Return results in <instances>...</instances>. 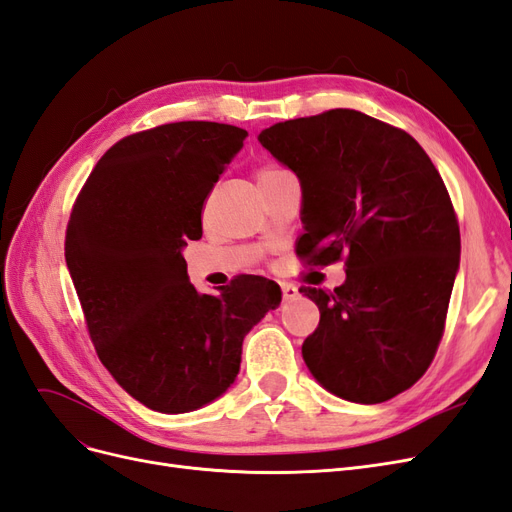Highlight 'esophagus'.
Instances as JSON below:
<instances>
[{
  "mask_svg": "<svg viewBox=\"0 0 512 512\" xmlns=\"http://www.w3.org/2000/svg\"><path fill=\"white\" fill-rule=\"evenodd\" d=\"M282 294H284V299L288 301V299H294V297H297V294H299V290L297 288H294L292 284H282Z\"/></svg>",
  "mask_w": 512,
  "mask_h": 512,
  "instance_id": "1",
  "label": "esophagus"
}]
</instances>
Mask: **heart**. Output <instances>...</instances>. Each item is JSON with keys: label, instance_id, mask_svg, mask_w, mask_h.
<instances>
[{"label": "heart", "instance_id": "1", "mask_svg": "<svg viewBox=\"0 0 512 512\" xmlns=\"http://www.w3.org/2000/svg\"><path fill=\"white\" fill-rule=\"evenodd\" d=\"M284 175H288V170L284 166H280V164H262L256 170V181H258V185H265V183H269L273 179H280Z\"/></svg>", "mask_w": 512, "mask_h": 512}]
</instances>
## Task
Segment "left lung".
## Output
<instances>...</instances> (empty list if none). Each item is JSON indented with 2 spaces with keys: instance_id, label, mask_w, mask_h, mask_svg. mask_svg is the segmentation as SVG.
<instances>
[{
  "instance_id": "left-lung-1",
  "label": "left lung",
  "mask_w": 512,
  "mask_h": 512,
  "mask_svg": "<svg viewBox=\"0 0 512 512\" xmlns=\"http://www.w3.org/2000/svg\"><path fill=\"white\" fill-rule=\"evenodd\" d=\"M258 141L301 181L307 265L344 260L303 359L333 395L382 404L421 378L444 333L459 269L446 185L414 138L350 108L275 123Z\"/></svg>"
}]
</instances>
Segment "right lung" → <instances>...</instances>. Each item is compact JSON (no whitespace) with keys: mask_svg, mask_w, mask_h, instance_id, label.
<instances>
[{"mask_svg":"<svg viewBox=\"0 0 512 512\" xmlns=\"http://www.w3.org/2000/svg\"><path fill=\"white\" fill-rule=\"evenodd\" d=\"M247 132L177 121L121 138L70 213L66 262L102 365L143 406L181 414L235 382L243 337L282 290L239 275L200 294L181 250L203 237V205Z\"/></svg>","mask_w":512,"mask_h":512,"instance_id":"1","label":"right lung"}]
</instances>
